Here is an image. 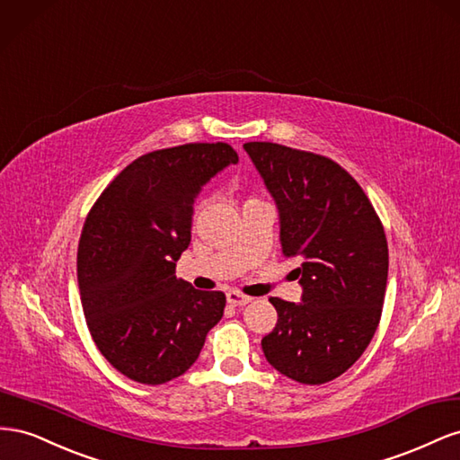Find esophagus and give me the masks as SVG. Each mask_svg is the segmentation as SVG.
Listing matches in <instances>:
<instances>
[{
  "label": "esophagus",
  "instance_id": "esophagus-1",
  "mask_svg": "<svg viewBox=\"0 0 460 460\" xmlns=\"http://www.w3.org/2000/svg\"><path fill=\"white\" fill-rule=\"evenodd\" d=\"M251 300H252L251 296H246V295H243L239 291H229L227 293V303L231 306H244V305L251 303Z\"/></svg>",
  "mask_w": 460,
  "mask_h": 460
}]
</instances>
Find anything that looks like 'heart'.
<instances>
[{"label":"heart","mask_w":460,"mask_h":460,"mask_svg":"<svg viewBox=\"0 0 460 460\" xmlns=\"http://www.w3.org/2000/svg\"><path fill=\"white\" fill-rule=\"evenodd\" d=\"M251 200H252V199H251Z\"/></svg>","instance_id":"obj_1"}]
</instances>
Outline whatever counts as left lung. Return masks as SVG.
Wrapping results in <instances>:
<instances>
[{"mask_svg": "<svg viewBox=\"0 0 460 460\" xmlns=\"http://www.w3.org/2000/svg\"><path fill=\"white\" fill-rule=\"evenodd\" d=\"M279 212V241L303 287L300 303L271 296L266 360L298 384L320 385L357 362L377 330L387 287L384 226L360 185L325 155L246 142Z\"/></svg>", "mask_w": 460, "mask_h": 460, "instance_id": "1", "label": "left lung"}]
</instances>
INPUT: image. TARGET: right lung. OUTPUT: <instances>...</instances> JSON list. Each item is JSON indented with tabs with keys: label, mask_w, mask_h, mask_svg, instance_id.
<instances>
[{
	"label": "right lung",
	"mask_w": 460,
	"mask_h": 460,
	"mask_svg": "<svg viewBox=\"0 0 460 460\" xmlns=\"http://www.w3.org/2000/svg\"><path fill=\"white\" fill-rule=\"evenodd\" d=\"M226 142H194L140 155L102 192L84 221L76 275L98 350L123 376L160 385L185 374L226 295L177 279L190 244L194 199L237 164Z\"/></svg>",
	"instance_id": "1"
}]
</instances>
